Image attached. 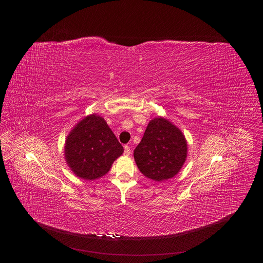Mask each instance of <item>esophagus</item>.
I'll use <instances>...</instances> for the list:
<instances>
[{"mask_svg": "<svg viewBox=\"0 0 263 263\" xmlns=\"http://www.w3.org/2000/svg\"><path fill=\"white\" fill-rule=\"evenodd\" d=\"M124 153H125V155H130L131 154V149H130L129 145L124 146Z\"/></svg>", "mask_w": 263, "mask_h": 263, "instance_id": "obj_1", "label": "esophagus"}]
</instances>
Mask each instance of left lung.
<instances>
[{
	"label": "left lung",
	"instance_id": "left-lung-1",
	"mask_svg": "<svg viewBox=\"0 0 263 263\" xmlns=\"http://www.w3.org/2000/svg\"><path fill=\"white\" fill-rule=\"evenodd\" d=\"M187 156V142L182 132L167 120L148 123L142 139L134 149L139 171L147 178L163 181L179 173Z\"/></svg>",
	"mask_w": 263,
	"mask_h": 263
}]
</instances>
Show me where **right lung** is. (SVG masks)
Instances as JSON below:
<instances>
[{
	"label": "right lung",
	"mask_w": 263,
	"mask_h": 263,
	"mask_svg": "<svg viewBox=\"0 0 263 263\" xmlns=\"http://www.w3.org/2000/svg\"><path fill=\"white\" fill-rule=\"evenodd\" d=\"M124 147L99 116L86 117L77 124L65 141L64 155L70 170L85 180L106 175Z\"/></svg>",
	"instance_id": "1"
}]
</instances>
